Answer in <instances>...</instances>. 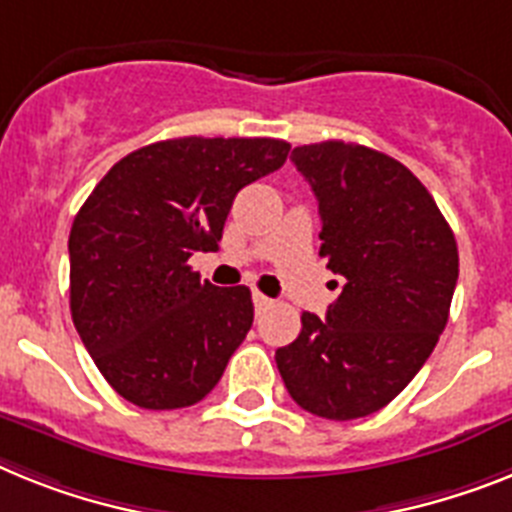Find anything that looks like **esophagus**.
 Instances as JSON below:
<instances>
[{
  "label": "esophagus",
  "mask_w": 512,
  "mask_h": 512,
  "mask_svg": "<svg viewBox=\"0 0 512 512\" xmlns=\"http://www.w3.org/2000/svg\"><path fill=\"white\" fill-rule=\"evenodd\" d=\"M252 302H255L257 312H265V309H268L270 304H273V299H268V296H265V294L255 291V294H252Z\"/></svg>",
  "instance_id": "obj_1"
}]
</instances>
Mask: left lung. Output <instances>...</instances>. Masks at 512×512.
<instances>
[{
  "label": "left lung",
  "mask_w": 512,
  "mask_h": 512,
  "mask_svg": "<svg viewBox=\"0 0 512 512\" xmlns=\"http://www.w3.org/2000/svg\"><path fill=\"white\" fill-rule=\"evenodd\" d=\"M291 161L315 192L320 255L343 289L325 320L304 312L276 364L304 411L349 422L388 406L429 359L448 325L458 247L427 187L380 150L328 140L294 148Z\"/></svg>",
  "instance_id": "1"
}]
</instances>
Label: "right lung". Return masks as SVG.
Instances as JSON below:
<instances>
[{"label": "right lung", "mask_w": 512, "mask_h": 512, "mask_svg": "<svg viewBox=\"0 0 512 512\" xmlns=\"http://www.w3.org/2000/svg\"><path fill=\"white\" fill-rule=\"evenodd\" d=\"M273 137H176L145 145L90 192L70 231V309L111 388L140 409H184L221 380L252 328L247 286L190 268L213 252L236 192L281 169Z\"/></svg>", "instance_id": "obj_1"}]
</instances>
